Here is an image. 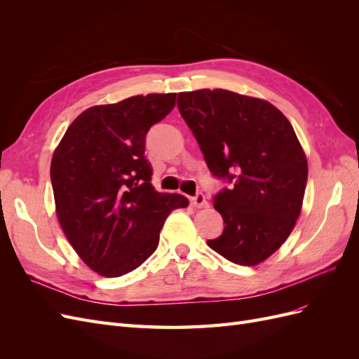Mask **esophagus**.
Here are the masks:
<instances>
[{
    "label": "esophagus",
    "instance_id": "34e87169",
    "mask_svg": "<svg viewBox=\"0 0 359 359\" xmlns=\"http://www.w3.org/2000/svg\"><path fill=\"white\" fill-rule=\"evenodd\" d=\"M190 203L194 206V208H205V206H208V202H206L203 193H198L196 196L190 198Z\"/></svg>",
    "mask_w": 359,
    "mask_h": 359
}]
</instances>
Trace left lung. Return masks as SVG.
Segmentation results:
<instances>
[{"label":"left lung","instance_id":"obj_1","mask_svg":"<svg viewBox=\"0 0 359 359\" xmlns=\"http://www.w3.org/2000/svg\"><path fill=\"white\" fill-rule=\"evenodd\" d=\"M206 166L229 182L214 196L224 229L214 252L243 266L281 247L301 212L309 166L289 119L271 103L227 90L178 94Z\"/></svg>","mask_w":359,"mask_h":359}]
</instances>
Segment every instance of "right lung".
<instances>
[{"label": "right lung", "mask_w": 359, "mask_h": 359, "mask_svg": "<svg viewBox=\"0 0 359 359\" xmlns=\"http://www.w3.org/2000/svg\"><path fill=\"white\" fill-rule=\"evenodd\" d=\"M175 93L93 106L67 128L50 163L60 224L83 262L121 277L156 252L166 217L189 201L158 193L145 158L148 130L175 106Z\"/></svg>", "instance_id": "add662e5"}]
</instances>
